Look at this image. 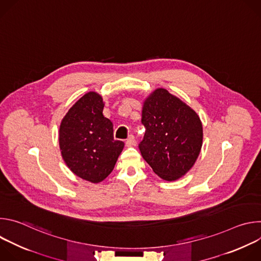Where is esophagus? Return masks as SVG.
Returning <instances> with one entry per match:
<instances>
[{
    "mask_svg": "<svg viewBox=\"0 0 261 261\" xmlns=\"http://www.w3.org/2000/svg\"><path fill=\"white\" fill-rule=\"evenodd\" d=\"M135 144V137L133 135H129L126 140V146H132Z\"/></svg>",
    "mask_w": 261,
    "mask_h": 261,
    "instance_id": "esophagus-1",
    "label": "esophagus"
}]
</instances>
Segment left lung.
<instances>
[{
    "instance_id": "left-lung-1",
    "label": "left lung",
    "mask_w": 261,
    "mask_h": 261,
    "mask_svg": "<svg viewBox=\"0 0 261 261\" xmlns=\"http://www.w3.org/2000/svg\"><path fill=\"white\" fill-rule=\"evenodd\" d=\"M145 128L138 147L154 172L176 180L196 162L202 146V124L195 111L165 89H157L142 106Z\"/></svg>"
}]
</instances>
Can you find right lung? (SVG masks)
Segmentation results:
<instances>
[{
    "label": "right lung",
    "instance_id": "obj_1",
    "mask_svg": "<svg viewBox=\"0 0 261 261\" xmlns=\"http://www.w3.org/2000/svg\"><path fill=\"white\" fill-rule=\"evenodd\" d=\"M103 108L98 93H87L69 109L59 131L60 150L67 166L94 184L113 171L125 145L115 140L114 125L103 116Z\"/></svg>",
    "mask_w": 261,
    "mask_h": 261
}]
</instances>
